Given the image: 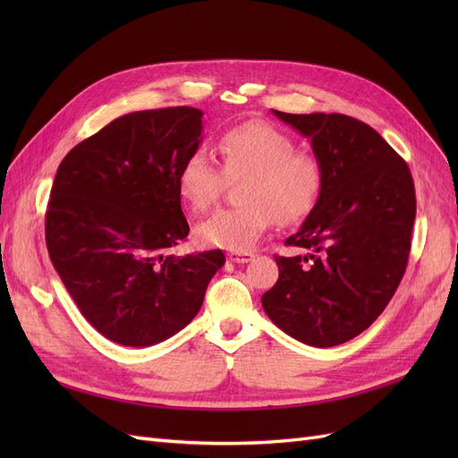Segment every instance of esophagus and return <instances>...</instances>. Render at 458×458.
I'll return each mask as SVG.
<instances>
[{
	"instance_id": "obj_1",
	"label": "esophagus",
	"mask_w": 458,
	"mask_h": 458,
	"mask_svg": "<svg viewBox=\"0 0 458 458\" xmlns=\"http://www.w3.org/2000/svg\"><path fill=\"white\" fill-rule=\"evenodd\" d=\"M227 258L233 263H248V261L254 259V254L252 252H246V250L244 252H229Z\"/></svg>"
}]
</instances>
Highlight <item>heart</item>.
Wrapping results in <instances>:
<instances>
[{"label":"heart","instance_id":"obj_1","mask_svg":"<svg viewBox=\"0 0 458 458\" xmlns=\"http://www.w3.org/2000/svg\"><path fill=\"white\" fill-rule=\"evenodd\" d=\"M217 165L204 152H192L177 174V189L192 210L212 206L224 177L242 179L241 206L216 210L197 225L206 246L244 252L267 231L271 221L294 224L313 212L325 185L323 165L310 152L296 150L288 133L263 122H246L225 130L216 141Z\"/></svg>","mask_w":458,"mask_h":458}]
</instances>
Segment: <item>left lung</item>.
Masks as SVG:
<instances>
[{"instance_id":"8db88e82","label":"left lung","mask_w":458,"mask_h":458,"mask_svg":"<svg viewBox=\"0 0 458 458\" xmlns=\"http://www.w3.org/2000/svg\"><path fill=\"white\" fill-rule=\"evenodd\" d=\"M273 114L308 137L325 185L288 246L263 311L288 336L330 348L361 335L403 279L417 199L409 165L365 122L345 114Z\"/></svg>"}]
</instances>
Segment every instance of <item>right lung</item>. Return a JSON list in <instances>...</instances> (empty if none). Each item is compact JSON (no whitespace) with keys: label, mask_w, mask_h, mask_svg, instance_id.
I'll use <instances>...</instances> for the list:
<instances>
[{"label":"right lung","mask_w":458,"mask_h":458,"mask_svg":"<svg viewBox=\"0 0 458 458\" xmlns=\"http://www.w3.org/2000/svg\"><path fill=\"white\" fill-rule=\"evenodd\" d=\"M202 110L120 116L61 162L46 214L55 271L88 323L131 348L155 345L199 313L221 250L177 256L189 234L177 174L202 141Z\"/></svg>","instance_id":"1"}]
</instances>
